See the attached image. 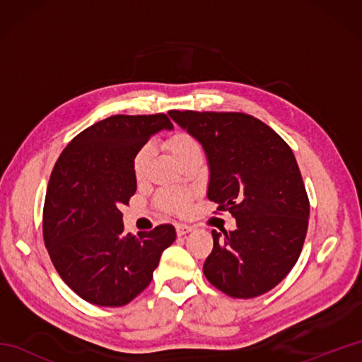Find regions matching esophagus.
Returning <instances> with one entry per match:
<instances>
[{"label":"esophagus","instance_id":"34e87169","mask_svg":"<svg viewBox=\"0 0 362 362\" xmlns=\"http://www.w3.org/2000/svg\"><path fill=\"white\" fill-rule=\"evenodd\" d=\"M191 230H193V227H191V226H187V224H175V233L179 235V236H183V235L189 233Z\"/></svg>","mask_w":362,"mask_h":362}]
</instances>
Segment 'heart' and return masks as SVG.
<instances>
[{"label": "heart", "mask_w": 362, "mask_h": 362, "mask_svg": "<svg viewBox=\"0 0 362 362\" xmlns=\"http://www.w3.org/2000/svg\"><path fill=\"white\" fill-rule=\"evenodd\" d=\"M166 149L174 157L177 163H182L191 157L201 156V146L197 140L187 132H174L166 140ZM149 160V148L138 149L132 158V169L136 177H141L146 165ZM193 197V191L183 188H166L161 189L157 194V205L163 211L174 213V214H187L189 210V202Z\"/></svg>", "instance_id": "b5f03b06"}]
</instances>
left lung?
<instances>
[{
	"mask_svg": "<svg viewBox=\"0 0 362 362\" xmlns=\"http://www.w3.org/2000/svg\"><path fill=\"white\" fill-rule=\"evenodd\" d=\"M204 146L209 199L236 219V230H213L204 274L235 298L275 288L300 257L310 199L294 152L263 121L241 112L169 110Z\"/></svg>",
	"mask_w": 362,
	"mask_h": 362,
	"instance_id": "1",
	"label": "left lung"
}]
</instances>
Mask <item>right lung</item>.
I'll return each instance as SVG.
<instances>
[{
  "instance_id": "right-lung-1",
  "label": "right lung",
  "mask_w": 362,
  "mask_h": 362,
  "mask_svg": "<svg viewBox=\"0 0 362 362\" xmlns=\"http://www.w3.org/2000/svg\"><path fill=\"white\" fill-rule=\"evenodd\" d=\"M173 129L165 113L113 115L82 130L52 168L43 205V240L62 280L99 306H122L148 288L171 224L126 233L121 206L136 191L135 152Z\"/></svg>"
}]
</instances>
